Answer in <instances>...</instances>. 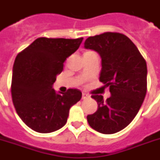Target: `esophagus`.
Listing matches in <instances>:
<instances>
[{
	"mask_svg": "<svg viewBox=\"0 0 160 160\" xmlns=\"http://www.w3.org/2000/svg\"><path fill=\"white\" fill-rule=\"evenodd\" d=\"M89 97H90V96H89V95H87L86 93H82V99H83V100L88 99Z\"/></svg>",
	"mask_w": 160,
	"mask_h": 160,
	"instance_id": "esophagus-1",
	"label": "esophagus"
}]
</instances>
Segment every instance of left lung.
Instances as JSON below:
<instances>
[{
  "instance_id": "obj_1",
  "label": "left lung",
  "mask_w": 160,
  "mask_h": 160,
  "mask_svg": "<svg viewBox=\"0 0 160 160\" xmlns=\"http://www.w3.org/2000/svg\"><path fill=\"white\" fill-rule=\"evenodd\" d=\"M84 47L96 51L101 58L100 80L109 87L111 96L92 95L97 110L87 115L90 126L110 134L128 126L138 114L147 90V65L139 50L126 36L106 33L86 39Z\"/></svg>"
}]
</instances>
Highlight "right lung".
I'll return each instance as SVG.
<instances>
[{
    "label": "right lung",
    "instance_id": "obj_1",
    "mask_svg": "<svg viewBox=\"0 0 160 160\" xmlns=\"http://www.w3.org/2000/svg\"><path fill=\"white\" fill-rule=\"evenodd\" d=\"M83 38L36 39L14 62L11 96L16 113L31 129L51 133L67 122L70 107L81 99L77 89L58 94L53 89L64 62L77 51Z\"/></svg>",
    "mask_w": 160,
    "mask_h": 160
}]
</instances>
